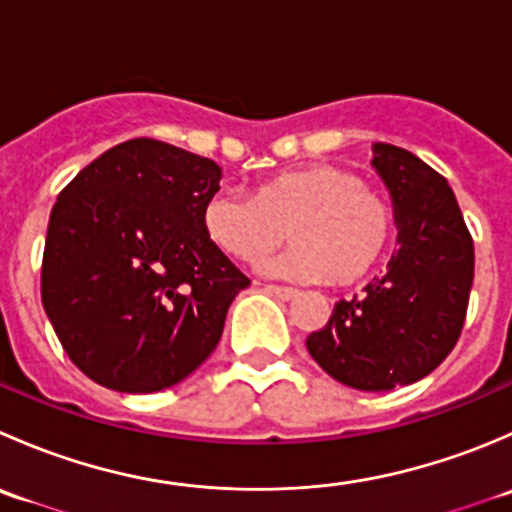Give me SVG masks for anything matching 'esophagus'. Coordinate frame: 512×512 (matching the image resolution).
Wrapping results in <instances>:
<instances>
[{
	"label": "esophagus",
	"mask_w": 512,
	"mask_h": 512,
	"mask_svg": "<svg viewBox=\"0 0 512 512\" xmlns=\"http://www.w3.org/2000/svg\"><path fill=\"white\" fill-rule=\"evenodd\" d=\"M265 289L270 294H275V297H280V299H285V302H289V299H294L299 294V289H294V287H282V285H265Z\"/></svg>",
	"instance_id": "obj_1"
}]
</instances>
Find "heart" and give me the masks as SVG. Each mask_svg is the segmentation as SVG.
I'll return each mask as SVG.
<instances>
[{"label": "heart", "mask_w": 512, "mask_h": 512, "mask_svg": "<svg viewBox=\"0 0 512 512\" xmlns=\"http://www.w3.org/2000/svg\"><path fill=\"white\" fill-rule=\"evenodd\" d=\"M203 227L232 260H265L287 240L292 245L265 270L294 280L337 285L364 277L394 235V215L354 170L304 165L257 183L250 195L218 190L203 205Z\"/></svg>", "instance_id": "obj_1"}]
</instances>
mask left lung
<instances>
[{
  "label": "left lung",
  "instance_id": "1",
  "mask_svg": "<svg viewBox=\"0 0 512 512\" xmlns=\"http://www.w3.org/2000/svg\"><path fill=\"white\" fill-rule=\"evenodd\" d=\"M371 165L389 188L399 250L364 294L339 299L307 337L312 359L359 391H391L431 374L456 347L473 285V237L441 173L391 143Z\"/></svg>",
  "mask_w": 512,
  "mask_h": 512
}]
</instances>
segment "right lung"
I'll list each match as a JSON object with an SVG mask.
<instances>
[{"label":"right lung","instance_id":"right-lung-1","mask_svg":"<svg viewBox=\"0 0 512 512\" xmlns=\"http://www.w3.org/2000/svg\"><path fill=\"white\" fill-rule=\"evenodd\" d=\"M215 160L153 138L101 153L59 193L41 262V302L69 359L123 394L193 374L250 285L203 227Z\"/></svg>","mask_w":512,"mask_h":512}]
</instances>
